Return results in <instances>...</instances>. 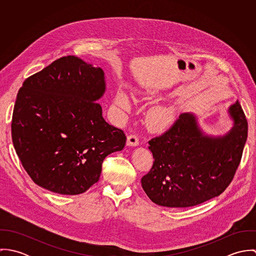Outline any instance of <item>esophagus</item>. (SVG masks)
<instances>
[{
	"label": "esophagus",
	"instance_id": "34e87169",
	"mask_svg": "<svg viewBox=\"0 0 256 256\" xmlns=\"http://www.w3.org/2000/svg\"><path fill=\"white\" fill-rule=\"evenodd\" d=\"M139 145V139L137 135H130L127 138V146H137Z\"/></svg>",
	"mask_w": 256,
	"mask_h": 256
}]
</instances>
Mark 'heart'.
Here are the masks:
<instances>
[{
	"instance_id": "1",
	"label": "heart",
	"mask_w": 256,
	"mask_h": 256,
	"mask_svg": "<svg viewBox=\"0 0 256 256\" xmlns=\"http://www.w3.org/2000/svg\"><path fill=\"white\" fill-rule=\"evenodd\" d=\"M114 102L117 106V108H119L120 110L124 111H129L131 110V102L129 100V96L123 90L118 92L114 100ZM170 119H172L170 113L162 108H156L152 110L150 114V120L152 124L158 127L166 125L170 121Z\"/></svg>"
}]
</instances>
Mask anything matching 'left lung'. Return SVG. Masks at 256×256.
<instances>
[{"instance_id": "left-lung-1", "label": "left lung", "mask_w": 256, "mask_h": 256, "mask_svg": "<svg viewBox=\"0 0 256 256\" xmlns=\"http://www.w3.org/2000/svg\"><path fill=\"white\" fill-rule=\"evenodd\" d=\"M230 129L207 134L198 117L184 112L160 136L148 141L154 164L141 183L156 205L192 207L219 196L232 180L248 138V121L240 102L226 110Z\"/></svg>"}]
</instances>
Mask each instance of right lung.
Masks as SVG:
<instances>
[{"instance_id":"add662e5","label":"right lung","mask_w":256,"mask_h":256,"mask_svg":"<svg viewBox=\"0 0 256 256\" xmlns=\"http://www.w3.org/2000/svg\"><path fill=\"white\" fill-rule=\"evenodd\" d=\"M104 72L78 57H62L26 78L12 113V138L22 166L40 187L76 195L98 182L104 160L126 136L108 124L96 100Z\"/></svg>"}]
</instances>
